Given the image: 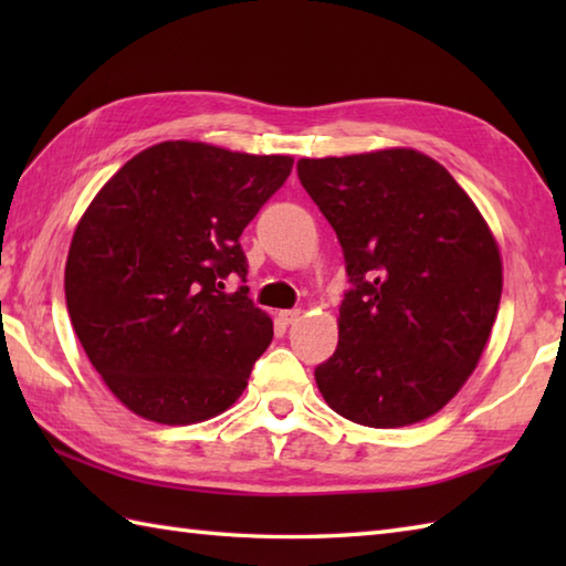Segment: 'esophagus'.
Listing matches in <instances>:
<instances>
[{
	"label": "esophagus",
	"mask_w": 566,
	"mask_h": 566,
	"mask_svg": "<svg viewBox=\"0 0 566 566\" xmlns=\"http://www.w3.org/2000/svg\"><path fill=\"white\" fill-rule=\"evenodd\" d=\"M298 318H302V311L298 308H286V311H280V321L286 323V326H292V323H296Z\"/></svg>",
	"instance_id": "1"
}]
</instances>
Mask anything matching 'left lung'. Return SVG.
Returning a JSON list of instances; mask_svg holds the SVG:
<instances>
[{
	"label": "left lung",
	"mask_w": 566,
	"mask_h": 566,
	"mask_svg": "<svg viewBox=\"0 0 566 566\" xmlns=\"http://www.w3.org/2000/svg\"><path fill=\"white\" fill-rule=\"evenodd\" d=\"M296 172L350 280L338 347L314 371L323 399L369 428L438 413L474 371L499 314L501 258L482 213L411 148L304 158Z\"/></svg>",
	"instance_id": "1"
}]
</instances>
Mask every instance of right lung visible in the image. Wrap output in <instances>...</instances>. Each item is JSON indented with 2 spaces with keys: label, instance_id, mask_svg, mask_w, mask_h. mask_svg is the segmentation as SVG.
Returning <instances> with one entry per match:
<instances>
[{
  "label": "right lung",
  "instance_id": "add662e5",
  "mask_svg": "<svg viewBox=\"0 0 566 566\" xmlns=\"http://www.w3.org/2000/svg\"><path fill=\"white\" fill-rule=\"evenodd\" d=\"M290 155L165 140L118 170L72 235L65 302L77 338L128 411L165 426L223 413L272 343L240 233L292 172Z\"/></svg>",
  "mask_w": 566,
  "mask_h": 566
}]
</instances>
